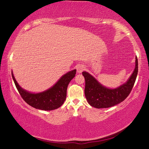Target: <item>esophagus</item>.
<instances>
[{"label":"esophagus","instance_id":"1","mask_svg":"<svg viewBox=\"0 0 149 149\" xmlns=\"http://www.w3.org/2000/svg\"><path fill=\"white\" fill-rule=\"evenodd\" d=\"M84 70H85V66L84 65H82V64L77 65V73L80 74V73H81Z\"/></svg>","mask_w":149,"mask_h":149}]
</instances>
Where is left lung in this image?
<instances>
[{"mask_svg":"<svg viewBox=\"0 0 149 149\" xmlns=\"http://www.w3.org/2000/svg\"><path fill=\"white\" fill-rule=\"evenodd\" d=\"M138 73V60L135 58V68L124 84L116 89H109L100 84L88 72H83L85 77V95L89 104L97 108H106L123 101L128 97L134 85Z\"/></svg>","mask_w":149,"mask_h":149,"instance_id":"1","label":"left lung"}]
</instances>
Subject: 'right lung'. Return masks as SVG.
I'll use <instances>...</instances> for the list:
<instances>
[{
  "mask_svg": "<svg viewBox=\"0 0 149 149\" xmlns=\"http://www.w3.org/2000/svg\"><path fill=\"white\" fill-rule=\"evenodd\" d=\"M75 74L76 70L66 73L52 87L39 93H31L22 89L15 79L12 72V76L17 91L25 102L37 109L52 110L61 107L65 101L68 85Z\"/></svg>",
  "mask_w": 149,
  "mask_h": 149,
  "instance_id": "add662e5",
  "label": "right lung"
}]
</instances>
